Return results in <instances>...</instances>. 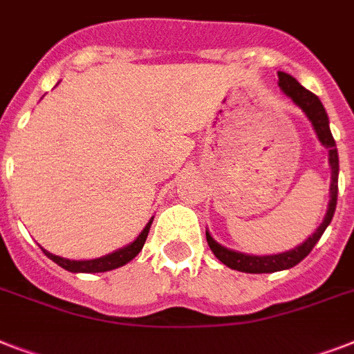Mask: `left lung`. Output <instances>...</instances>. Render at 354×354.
<instances>
[{"label":"left lung","mask_w":354,"mask_h":354,"mask_svg":"<svg viewBox=\"0 0 354 354\" xmlns=\"http://www.w3.org/2000/svg\"><path fill=\"white\" fill-rule=\"evenodd\" d=\"M277 77H279V82H277V84H279L281 90L285 91L286 95L290 97L292 101L296 102L297 106L305 112L308 121L313 122L314 130H316V136H318V139L322 141V145H324L325 149H329L330 200L324 222L319 224L318 230L308 236L303 244L296 246L294 250H288V252L277 253V255H246V253L233 252V250H227V248L221 246V244L209 235V232H205L207 244H209L211 252L215 253V257L218 259L221 263L226 264V266H230V268L239 270V272H246V274H272V272L288 270L292 268V266H296L297 263H301L303 259L313 252V248L316 246V242L322 239L324 232L327 230L330 221H333V215H335L336 209V198H338V150H336L335 138H333V133H330L329 118H327V112H325L324 104H322V101H319L314 93L305 90L292 75L277 71Z\"/></svg>","instance_id":"1"}]
</instances>
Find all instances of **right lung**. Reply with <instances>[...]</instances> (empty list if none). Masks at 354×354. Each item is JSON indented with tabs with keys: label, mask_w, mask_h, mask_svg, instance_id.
<instances>
[{
	"label": "right lung",
	"mask_w": 354,
	"mask_h": 354,
	"mask_svg": "<svg viewBox=\"0 0 354 354\" xmlns=\"http://www.w3.org/2000/svg\"><path fill=\"white\" fill-rule=\"evenodd\" d=\"M154 221V216L150 218L149 224L143 227V232L139 233L138 239L133 242H130L128 246L121 248L118 252L113 253H108L104 257H99V259H90V261H69V259H64V257H58V255H53L49 253L47 250H44L47 257L51 259L53 263H57L58 266H62L64 270H68V272H82V274H95V272H108V270H113V268H119L122 264L130 263L136 255H138L141 250H143V244L147 241V235H149V230H150V224Z\"/></svg>",
	"instance_id": "obj_1"
}]
</instances>
